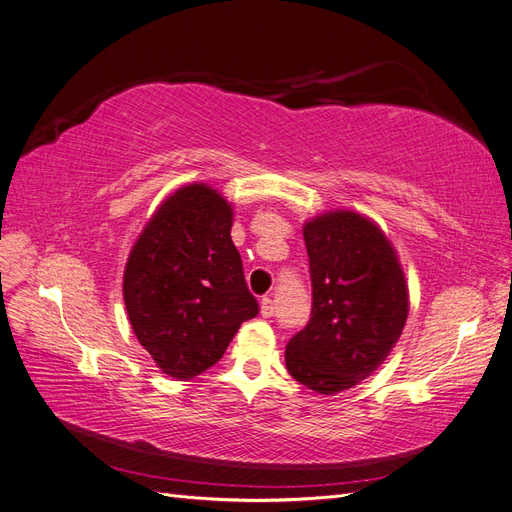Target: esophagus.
<instances>
[{
    "label": "esophagus",
    "instance_id": "obj_1",
    "mask_svg": "<svg viewBox=\"0 0 512 512\" xmlns=\"http://www.w3.org/2000/svg\"><path fill=\"white\" fill-rule=\"evenodd\" d=\"M275 314V307H273V301L269 297H265L260 301V316L262 318H271Z\"/></svg>",
    "mask_w": 512,
    "mask_h": 512
}]
</instances>
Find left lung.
I'll use <instances>...</instances> for the list:
<instances>
[{
    "mask_svg": "<svg viewBox=\"0 0 512 512\" xmlns=\"http://www.w3.org/2000/svg\"><path fill=\"white\" fill-rule=\"evenodd\" d=\"M312 316L286 346V369L335 395L369 378L395 348L410 312L406 273L384 230L350 209L303 224Z\"/></svg>",
    "mask_w": 512,
    "mask_h": 512,
    "instance_id": "obj_1",
    "label": "left lung"
}]
</instances>
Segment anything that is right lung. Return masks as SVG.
Here are the masks:
<instances>
[{
  "label": "right lung",
  "instance_id": "obj_1",
  "mask_svg": "<svg viewBox=\"0 0 512 512\" xmlns=\"http://www.w3.org/2000/svg\"><path fill=\"white\" fill-rule=\"evenodd\" d=\"M232 205L188 183L151 215L123 269V301L141 346L162 374L190 380L218 363L258 314L230 239Z\"/></svg>",
  "mask_w": 512,
  "mask_h": 512
}]
</instances>
